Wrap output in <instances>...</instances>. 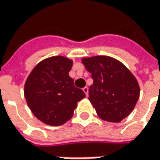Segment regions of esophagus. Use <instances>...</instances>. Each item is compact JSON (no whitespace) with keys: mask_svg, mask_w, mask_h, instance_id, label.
Returning a JSON list of instances; mask_svg holds the SVG:
<instances>
[{"mask_svg":"<svg viewBox=\"0 0 160 160\" xmlns=\"http://www.w3.org/2000/svg\"><path fill=\"white\" fill-rule=\"evenodd\" d=\"M82 89H83L84 93L86 94V96H88V95H89V88H88V87H84Z\"/></svg>","mask_w":160,"mask_h":160,"instance_id":"obj_1","label":"esophagus"}]
</instances>
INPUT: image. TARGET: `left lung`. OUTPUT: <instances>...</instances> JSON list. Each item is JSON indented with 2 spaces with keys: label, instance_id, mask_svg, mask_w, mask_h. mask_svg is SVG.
I'll return each mask as SVG.
<instances>
[{
  "label": "left lung",
  "instance_id": "obj_1",
  "mask_svg": "<svg viewBox=\"0 0 160 160\" xmlns=\"http://www.w3.org/2000/svg\"><path fill=\"white\" fill-rule=\"evenodd\" d=\"M81 61L93 79L89 99L98 116L108 122L127 118L140 92L135 76L122 62L108 56L83 58Z\"/></svg>",
  "mask_w": 160,
  "mask_h": 160
}]
</instances>
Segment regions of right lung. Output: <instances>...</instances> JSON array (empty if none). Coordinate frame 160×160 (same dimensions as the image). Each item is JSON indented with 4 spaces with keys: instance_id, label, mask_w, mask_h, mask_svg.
Wrapping results in <instances>:
<instances>
[{
    "instance_id": "1",
    "label": "right lung",
    "mask_w": 160,
    "mask_h": 160,
    "mask_svg": "<svg viewBox=\"0 0 160 160\" xmlns=\"http://www.w3.org/2000/svg\"><path fill=\"white\" fill-rule=\"evenodd\" d=\"M73 61L53 56L39 62L28 76L24 97L33 115L51 126H61L70 120L77 103L86 97L74 86L70 77Z\"/></svg>"
}]
</instances>
